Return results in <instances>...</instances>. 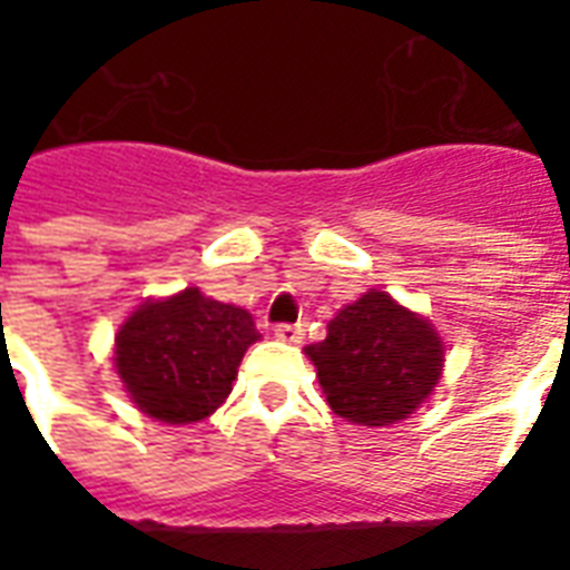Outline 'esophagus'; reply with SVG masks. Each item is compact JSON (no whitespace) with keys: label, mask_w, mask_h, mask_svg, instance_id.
<instances>
[{"label":"esophagus","mask_w":570,"mask_h":570,"mask_svg":"<svg viewBox=\"0 0 570 570\" xmlns=\"http://www.w3.org/2000/svg\"><path fill=\"white\" fill-rule=\"evenodd\" d=\"M275 337L284 340V343H302L304 340V328L302 325H275Z\"/></svg>","instance_id":"34e87169"}]
</instances>
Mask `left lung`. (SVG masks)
<instances>
[{
    "label": "left lung",
    "mask_w": 570,
    "mask_h": 570,
    "mask_svg": "<svg viewBox=\"0 0 570 570\" xmlns=\"http://www.w3.org/2000/svg\"><path fill=\"white\" fill-rule=\"evenodd\" d=\"M334 414L390 425L414 414L443 370L432 322L370 289L328 322V337L304 348Z\"/></svg>",
    "instance_id": "8db88e82"
}]
</instances>
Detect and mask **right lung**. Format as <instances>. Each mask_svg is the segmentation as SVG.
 <instances>
[{
    "mask_svg": "<svg viewBox=\"0 0 570 570\" xmlns=\"http://www.w3.org/2000/svg\"><path fill=\"white\" fill-rule=\"evenodd\" d=\"M259 331L248 311L197 286L145 302L115 337V370L138 411L159 423H197L222 405Z\"/></svg>",
    "mask_w": 570,
    "mask_h": 570,
    "instance_id": "1",
    "label": "right lung"
}]
</instances>
